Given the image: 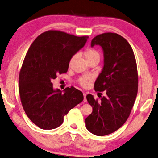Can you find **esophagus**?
I'll list each match as a JSON object with an SVG mask.
<instances>
[{"label":"esophagus","mask_w":158,"mask_h":158,"mask_svg":"<svg viewBox=\"0 0 158 158\" xmlns=\"http://www.w3.org/2000/svg\"><path fill=\"white\" fill-rule=\"evenodd\" d=\"M86 93H83V96H84V99L83 101L85 102H87V99H86Z\"/></svg>","instance_id":"1"}]
</instances>
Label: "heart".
<instances>
[{
  "label": "heart",
  "instance_id": "obj_1",
  "mask_svg": "<svg viewBox=\"0 0 158 158\" xmlns=\"http://www.w3.org/2000/svg\"><path fill=\"white\" fill-rule=\"evenodd\" d=\"M84 56L87 62L91 61V60H98L99 62V60H100V54L98 51L96 49H94V48H89V49L86 50L85 52H84ZM73 60V58H72L70 60L69 64L71 65V63ZM92 81V77L89 76H83L80 78L79 80V84L81 85L82 87H87L89 86V83H90Z\"/></svg>",
  "mask_w": 158,
  "mask_h": 158
}]
</instances>
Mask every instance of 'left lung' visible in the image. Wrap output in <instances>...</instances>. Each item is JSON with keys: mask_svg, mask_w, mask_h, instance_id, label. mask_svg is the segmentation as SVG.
Returning <instances> with one entry per match:
<instances>
[{"mask_svg": "<svg viewBox=\"0 0 158 158\" xmlns=\"http://www.w3.org/2000/svg\"><path fill=\"white\" fill-rule=\"evenodd\" d=\"M99 45L104 54V66L94 82L95 91L106 96L101 101L86 96L93 112L85 118L87 129L103 136L116 131L130 115L138 93V71L131 45L121 35L104 33L96 36L91 47Z\"/></svg>", "mask_w": 158, "mask_h": 158, "instance_id": "left-lung-1", "label": "left lung"}]
</instances>
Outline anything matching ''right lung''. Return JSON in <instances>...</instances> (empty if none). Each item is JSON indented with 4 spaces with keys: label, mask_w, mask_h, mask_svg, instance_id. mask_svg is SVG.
<instances>
[{
    "label": "right lung",
    "mask_w": 158,
    "mask_h": 158,
    "mask_svg": "<svg viewBox=\"0 0 158 158\" xmlns=\"http://www.w3.org/2000/svg\"><path fill=\"white\" fill-rule=\"evenodd\" d=\"M87 39L49 30L41 34L27 53L19 76V93L27 116L42 129L59 127L64 116L83 100L81 91L71 87L62 92L54 88L52 81L67 72L70 60Z\"/></svg>",
    "instance_id": "1"
}]
</instances>
